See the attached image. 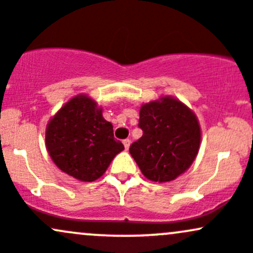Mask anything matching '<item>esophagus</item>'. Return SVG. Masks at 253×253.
Masks as SVG:
<instances>
[{
  "mask_svg": "<svg viewBox=\"0 0 253 253\" xmlns=\"http://www.w3.org/2000/svg\"><path fill=\"white\" fill-rule=\"evenodd\" d=\"M123 144H124V147H126V150H127V148L130 147V144H131V140H129V139H126L123 141Z\"/></svg>",
  "mask_w": 253,
  "mask_h": 253,
  "instance_id": "esophagus-1",
  "label": "esophagus"
}]
</instances>
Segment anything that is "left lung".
I'll return each mask as SVG.
<instances>
[{
  "label": "left lung",
  "instance_id": "8db88e82",
  "mask_svg": "<svg viewBox=\"0 0 253 253\" xmlns=\"http://www.w3.org/2000/svg\"><path fill=\"white\" fill-rule=\"evenodd\" d=\"M139 127L142 136L132 142L129 152L148 180H174L196 158L201 142L199 121L176 98L165 96L142 105Z\"/></svg>",
  "mask_w": 253,
  "mask_h": 253
}]
</instances>
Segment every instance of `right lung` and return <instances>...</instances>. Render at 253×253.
I'll use <instances>...</instances> for the list:
<instances>
[{
    "label": "right lung",
    "mask_w": 253,
    "mask_h": 253,
    "mask_svg": "<svg viewBox=\"0 0 253 253\" xmlns=\"http://www.w3.org/2000/svg\"><path fill=\"white\" fill-rule=\"evenodd\" d=\"M46 147L54 165L80 181H95L124 150L102 108L86 95L69 100L46 127Z\"/></svg>",
    "instance_id": "obj_1"
}]
</instances>
